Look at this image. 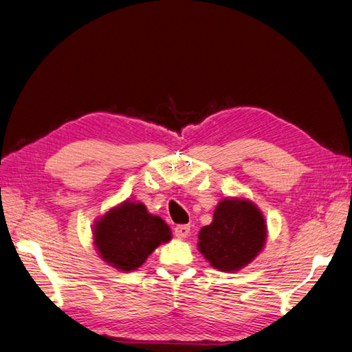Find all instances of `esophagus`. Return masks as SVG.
Segmentation results:
<instances>
[{"instance_id":"1","label":"esophagus","mask_w":352,"mask_h":352,"mask_svg":"<svg viewBox=\"0 0 352 352\" xmlns=\"http://www.w3.org/2000/svg\"><path fill=\"white\" fill-rule=\"evenodd\" d=\"M174 233L177 238H186L188 233H190V226H188V224H178L174 229Z\"/></svg>"}]
</instances>
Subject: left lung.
Returning a JSON list of instances; mask_svg holds the SVG:
<instances>
[{
  "label": "left lung",
  "mask_w": 352,
  "mask_h": 352,
  "mask_svg": "<svg viewBox=\"0 0 352 352\" xmlns=\"http://www.w3.org/2000/svg\"><path fill=\"white\" fill-rule=\"evenodd\" d=\"M197 238V248L212 267L235 272L263 250L266 223L251 201L226 197L215 208L212 223L202 228Z\"/></svg>",
  "instance_id": "obj_1"
}]
</instances>
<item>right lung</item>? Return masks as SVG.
Masks as SVG:
<instances>
[{"instance_id": "add662e5", "label": "right lung", "mask_w": 352, "mask_h": 352, "mask_svg": "<svg viewBox=\"0 0 352 352\" xmlns=\"http://www.w3.org/2000/svg\"><path fill=\"white\" fill-rule=\"evenodd\" d=\"M173 235L168 224L141 202L126 201L108 211L94 228L99 256L123 272L140 267L162 242Z\"/></svg>"}]
</instances>
